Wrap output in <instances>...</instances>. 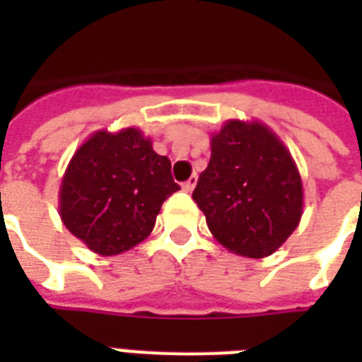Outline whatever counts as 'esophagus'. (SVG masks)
Returning <instances> with one entry per match:
<instances>
[{"label": "esophagus", "mask_w": 362, "mask_h": 362, "mask_svg": "<svg viewBox=\"0 0 362 362\" xmlns=\"http://www.w3.org/2000/svg\"><path fill=\"white\" fill-rule=\"evenodd\" d=\"M195 184H197V176L193 175V176H189V178L184 182V184H182V189H184L186 193H192L193 187H195Z\"/></svg>", "instance_id": "1"}]
</instances>
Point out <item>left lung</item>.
<instances>
[{
  "label": "left lung",
  "instance_id": "1",
  "mask_svg": "<svg viewBox=\"0 0 362 362\" xmlns=\"http://www.w3.org/2000/svg\"><path fill=\"white\" fill-rule=\"evenodd\" d=\"M193 201L214 238L244 257H267L291 237L304 193L295 159L269 125L227 120L210 139Z\"/></svg>",
  "mask_w": 362,
  "mask_h": 362
}]
</instances>
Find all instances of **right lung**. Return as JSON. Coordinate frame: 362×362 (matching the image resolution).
Here are the masks:
<instances>
[{"label": "right lung", "mask_w": 362, "mask_h": 362, "mask_svg": "<svg viewBox=\"0 0 362 362\" xmlns=\"http://www.w3.org/2000/svg\"><path fill=\"white\" fill-rule=\"evenodd\" d=\"M180 186L167 156L136 127L95 131L71 158L59 186V218L98 255L124 253L152 233L161 204Z\"/></svg>", "instance_id": "add662e5"}]
</instances>
